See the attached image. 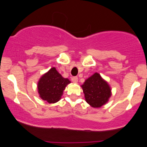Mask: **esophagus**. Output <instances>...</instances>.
Wrapping results in <instances>:
<instances>
[{"instance_id": "34e87169", "label": "esophagus", "mask_w": 147, "mask_h": 147, "mask_svg": "<svg viewBox=\"0 0 147 147\" xmlns=\"http://www.w3.org/2000/svg\"><path fill=\"white\" fill-rule=\"evenodd\" d=\"M71 80L74 83H77L78 81V77H73L71 78Z\"/></svg>"}]
</instances>
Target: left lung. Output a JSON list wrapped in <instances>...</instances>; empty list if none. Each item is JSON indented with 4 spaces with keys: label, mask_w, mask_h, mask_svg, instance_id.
Returning a JSON list of instances; mask_svg holds the SVG:
<instances>
[{
    "label": "left lung",
    "mask_w": 147,
    "mask_h": 147,
    "mask_svg": "<svg viewBox=\"0 0 147 147\" xmlns=\"http://www.w3.org/2000/svg\"><path fill=\"white\" fill-rule=\"evenodd\" d=\"M81 86L85 100L93 108H100L104 106L112 95L109 84L98 73H95L86 79Z\"/></svg>",
    "instance_id": "obj_1"
}]
</instances>
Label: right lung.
<instances>
[{
  "mask_svg": "<svg viewBox=\"0 0 147 147\" xmlns=\"http://www.w3.org/2000/svg\"><path fill=\"white\" fill-rule=\"evenodd\" d=\"M70 82L69 80L64 78L55 67H52L43 74L37 83L39 97L49 104L57 102L61 99L66 86Z\"/></svg>",
  "mask_w": 147,
  "mask_h": 147,
  "instance_id": "add662e5",
  "label": "right lung"
}]
</instances>
